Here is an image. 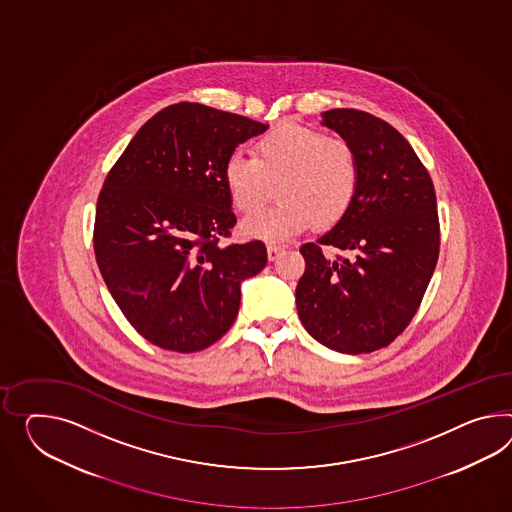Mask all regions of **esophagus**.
Here are the masks:
<instances>
[{"label": "esophagus", "mask_w": 512, "mask_h": 512, "mask_svg": "<svg viewBox=\"0 0 512 512\" xmlns=\"http://www.w3.org/2000/svg\"><path fill=\"white\" fill-rule=\"evenodd\" d=\"M282 252H284L282 247H278V245H269V247H267V258H269V262H275L276 258H278Z\"/></svg>", "instance_id": "obj_1"}]
</instances>
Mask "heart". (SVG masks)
<instances>
[{"label":"heart","mask_w":512,"mask_h":512,"mask_svg":"<svg viewBox=\"0 0 512 512\" xmlns=\"http://www.w3.org/2000/svg\"><path fill=\"white\" fill-rule=\"evenodd\" d=\"M224 185L243 215L262 210L275 187L278 204L241 223V234L284 243L310 224L330 228L353 208L360 187V161L343 139L286 122L265 133L254 158L241 152L224 161Z\"/></svg>","instance_id":"obj_1"}]
</instances>
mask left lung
Returning a JSON list of instances; mask_svg holds the SVG:
<instances>
[{"instance_id": "8db88e82", "label": "left lung", "mask_w": 512, "mask_h": 512, "mask_svg": "<svg viewBox=\"0 0 512 512\" xmlns=\"http://www.w3.org/2000/svg\"><path fill=\"white\" fill-rule=\"evenodd\" d=\"M321 124L353 146L360 187L353 208L315 243L295 301L308 334L343 354L377 351L407 328L434 273L440 226L433 180L407 139L356 109L325 111ZM321 246L347 249L328 261Z\"/></svg>"}]
</instances>
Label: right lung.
I'll return each mask as SVG.
<instances>
[{"label":"right lung","mask_w":512,"mask_h":512,"mask_svg":"<svg viewBox=\"0 0 512 512\" xmlns=\"http://www.w3.org/2000/svg\"><path fill=\"white\" fill-rule=\"evenodd\" d=\"M269 126L208 105H169L105 178L94 254L113 299L146 340L195 353L236 321L241 282L267 265L262 241L219 245L236 224L224 161Z\"/></svg>","instance_id":"obj_1"}]
</instances>
